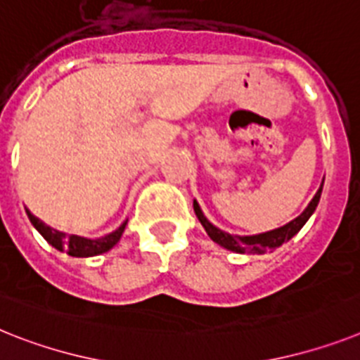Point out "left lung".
<instances>
[{"label":"left lung","instance_id":"obj_1","mask_svg":"<svg viewBox=\"0 0 360 360\" xmlns=\"http://www.w3.org/2000/svg\"><path fill=\"white\" fill-rule=\"evenodd\" d=\"M324 185V183H322ZM322 185H320L319 192L315 194V198L311 199V203L307 205V208L298 217H295L292 221H289L288 225L280 226V229H274V231L264 232V234H256V236H234V234H229V232L221 231L214 226L212 223L208 221L205 214L201 212L198 201H194V212L198 216V219L201 221V225L205 226V231L210 236V240L216 241L217 245L225 247V249L232 250V252H250V255H264L269 250L276 249V247L283 245L285 241L291 240L302 226L306 225V221L311 217V214L315 212L316 205L320 201V194H322Z\"/></svg>","mask_w":360,"mask_h":360}]
</instances>
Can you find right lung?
<instances>
[{"label": "right lung", "mask_w": 360, "mask_h": 360, "mask_svg": "<svg viewBox=\"0 0 360 360\" xmlns=\"http://www.w3.org/2000/svg\"><path fill=\"white\" fill-rule=\"evenodd\" d=\"M27 216L31 219V223L34 225V229L40 232L41 236L47 240V243L54 247V249L62 250V252H68L69 256H77V258H87V256H96L102 255V252H108L111 247L117 245V241L120 240L122 236L124 229H126V223L124 221L122 225L113 231L108 236L102 238H95V240H89V238H80L75 236V234H63V232L54 231L51 226H47L45 223H41L40 219L36 216H32L29 210H27Z\"/></svg>", "instance_id": "add662e5"}]
</instances>
